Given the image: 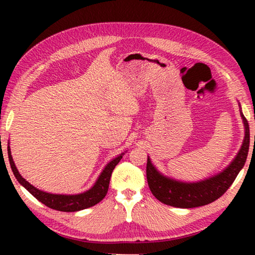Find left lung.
Listing matches in <instances>:
<instances>
[{"mask_svg":"<svg viewBox=\"0 0 255 255\" xmlns=\"http://www.w3.org/2000/svg\"><path fill=\"white\" fill-rule=\"evenodd\" d=\"M245 126V137L239 154L226 170L197 183H183L170 180L159 174L147 158L146 176L154 197L163 204L178 208H195L208 205L221 198L234 182L237 174L247 161L250 147V127L248 120L242 115Z\"/></svg>","mask_w":255,"mask_h":255,"instance_id":"8db88e82","label":"left lung"}]
</instances>
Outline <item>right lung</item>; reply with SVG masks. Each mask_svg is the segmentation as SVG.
I'll use <instances>...</instances> for the list:
<instances>
[{
    "instance_id": "right-lung-1",
    "label": "right lung",
    "mask_w": 255,
    "mask_h": 255,
    "mask_svg": "<svg viewBox=\"0 0 255 255\" xmlns=\"http://www.w3.org/2000/svg\"><path fill=\"white\" fill-rule=\"evenodd\" d=\"M7 155H8V161H10L12 172H13L15 179L19 181L20 184H22L23 187L27 189L37 200H39L47 207H49V208L55 209V210L66 211V213L90 208V207L99 204V202L106 197L108 189H109L112 171H114L115 166L117 165L123 157V154H122L120 156L112 159V161L105 167V170L102 171V173L100 176H99L96 184H94L89 191L80 193V195L66 196V195H53V193H47L44 191H40V190H38L37 188H34L33 185H31L28 182V181H25L22 176L20 175L19 171L16 170L13 158L11 156L10 147H7Z\"/></svg>"
}]
</instances>
